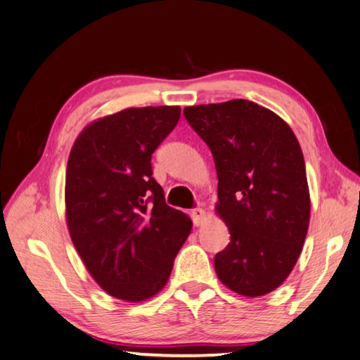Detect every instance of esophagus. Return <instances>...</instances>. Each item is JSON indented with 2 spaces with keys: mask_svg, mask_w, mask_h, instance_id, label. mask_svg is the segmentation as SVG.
I'll return each mask as SVG.
<instances>
[{
  "mask_svg": "<svg viewBox=\"0 0 360 360\" xmlns=\"http://www.w3.org/2000/svg\"><path fill=\"white\" fill-rule=\"evenodd\" d=\"M191 218H193L194 226H202V224L205 222V218H207L205 210H203V208H194V210H191Z\"/></svg>",
  "mask_w": 360,
  "mask_h": 360,
  "instance_id": "esophagus-1",
  "label": "esophagus"
}]
</instances>
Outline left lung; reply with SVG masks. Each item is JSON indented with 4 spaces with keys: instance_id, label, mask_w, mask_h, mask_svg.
I'll list each match as a JSON object with an SVG mask.
<instances>
[{
    "instance_id": "obj_1",
    "label": "left lung",
    "mask_w": 360,
    "mask_h": 360,
    "mask_svg": "<svg viewBox=\"0 0 360 360\" xmlns=\"http://www.w3.org/2000/svg\"><path fill=\"white\" fill-rule=\"evenodd\" d=\"M218 172L216 213L230 243L214 257L219 281L257 297L282 285L300 259L310 219L306 162L293 130L249 100L188 106Z\"/></svg>"
}]
</instances>
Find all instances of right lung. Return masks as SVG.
I'll list each match as a JSON object with an SVG mask.
<instances>
[{
    "label": "right lung",
    "mask_w": 360,
    "mask_h": 360,
    "mask_svg": "<svg viewBox=\"0 0 360 360\" xmlns=\"http://www.w3.org/2000/svg\"><path fill=\"white\" fill-rule=\"evenodd\" d=\"M180 106L128 108L94 120L75 141L65 172V219L73 246L98 285L127 302L167 283L193 222L165 202L152 153Z\"/></svg>",
    "instance_id": "add662e5"
}]
</instances>
